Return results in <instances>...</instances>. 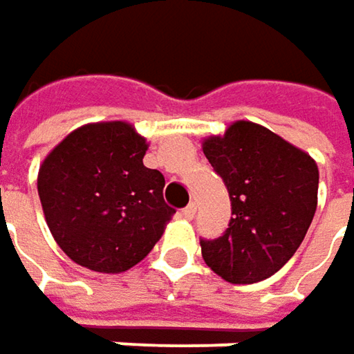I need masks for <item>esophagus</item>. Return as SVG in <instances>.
<instances>
[{
    "label": "esophagus",
    "instance_id": "esophagus-1",
    "mask_svg": "<svg viewBox=\"0 0 354 354\" xmlns=\"http://www.w3.org/2000/svg\"><path fill=\"white\" fill-rule=\"evenodd\" d=\"M195 211H197V205H195V203H189V205H187V207H185V209L181 211V215H183L185 219H193V217H195Z\"/></svg>",
    "mask_w": 354,
    "mask_h": 354
}]
</instances>
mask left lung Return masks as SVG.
<instances>
[{
  "mask_svg": "<svg viewBox=\"0 0 354 354\" xmlns=\"http://www.w3.org/2000/svg\"><path fill=\"white\" fill-rule=\"evenodd\" d=\"M231 199L221 237L201 239L205 263L229 283L274 274L299 249L317 209L319 169L305 151L251 121L203 141Z\"/></svg>",
  "mask_w": 354,
  "mask_h": 354,
  "instance_id": "obj_1",
  "label": "left lung"
}]
</instances>
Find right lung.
Instances as JSON below:
<instances>
[{
	"label": "right lung",
	"mask_w": 354,
	"mask_h": 354,
	"mask_svg": "<svg viewBox=\"0 0 354 354\" xmlns=\"http://www.w3.org/2000/svg\"><path fill=\"white\" fill-rule=\"evenodd\" d=\"M145 139L125 121L71 131L39 167L45 221L63 253L97 273H123L149 255L175 209L165 177L143 165Z\"/></svg>",
	"instance_id": "right-lung-1"
}]
</instances>
